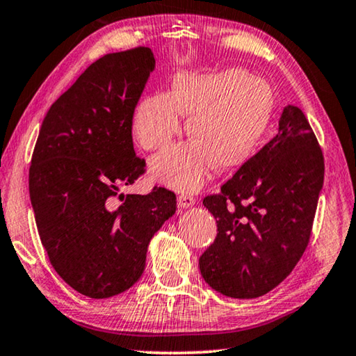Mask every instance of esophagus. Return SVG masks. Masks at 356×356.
<instances>
[{"label": "esophagus", "mask_w": 356, "mask_h": 356, "mask_svg": "<svg viewBox=\"0 0 356 356\" xmlns=\"http://www.w3.org/2000/svg\"><path fill=\"white\" fill-rule=\"evenodd\" d=\"M177 204H179V208H192V206L195 204V198L192 195L182 193L177 196Z\"/></svg>", "instance_id": "34e87169"}]
</instances>
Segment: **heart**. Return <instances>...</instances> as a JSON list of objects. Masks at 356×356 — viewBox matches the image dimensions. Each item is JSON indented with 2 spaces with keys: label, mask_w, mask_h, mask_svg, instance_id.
Returning a JSON list of instances; mask_svg holds the SVG:
<instances>
[{
  "label": "heart",
  "mask_w": 356,
  "mask_h": 356,
  "mask_svg": "<svg viewBox=\"0 0 356 356\" xmlns=\"http://www.w3.org/2000/svg\"><path fill=\"white\" fill-rule=\"evenodd\" d=\"M275 95L262 78L241 68L179 72L171 91L153 92L137 102L132 134L145 150H161L182 129L195 139L152 158L150 172L169 188L198 190L217 164L229 169L245 163L268 129Z\"/></svg>",
  "instance_id": "1"
}]
</instances>
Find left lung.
I'll return each instance as SVG.
<instances>
[{
    "mask_svg": "<svg viewBox=\"0 0 356 356\" xmlns=\"http://www.w3.org/2000/svg\"><path fill=\"white\" fill-rule=\"evenodd\" d=\"M325 179L321 148L300 108L288 105L261 152L206 196L217 236L200 257L212 289L233 299L267 294L293 272L310 240Z\"/></svg>",
    "mask_w": 356,
    "mask_h": 356,
    "instance_id": "left-lung-1",
    "label": "left lung"
}]
</instances>
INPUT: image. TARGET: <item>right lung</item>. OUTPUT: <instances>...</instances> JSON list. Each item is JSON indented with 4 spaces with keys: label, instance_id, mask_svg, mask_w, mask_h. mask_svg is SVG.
I'll list each match as a JSON object with an SVG mask.
<instances>
[{
    "label": "right lung",
    "instance_id": "obj_1",
    "mask_svg": "<svg viewBox=\"0 0 356 356\" xmlns=\"http://www.w3.org/2000/svg\"><path fill=\"white\" fill-rule=\"evenodd\" d=\"M155 57L150 47L91 63L51 105L31 156L29 188L52 267L92 299L124 293L145 270L153 235L176 212V195L155 187L123 195L144 174L132 145V113Z\"/></svg>",
    "mask_w": 356,
    "mask_h": 356
}]
</instances>
